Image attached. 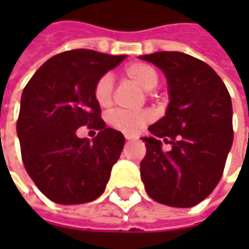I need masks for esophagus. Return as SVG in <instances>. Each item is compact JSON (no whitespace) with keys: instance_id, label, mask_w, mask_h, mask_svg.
<instances>
[{"instance_id":"obj_1","label":"esophagus","mask_w":249,"mask_h":249,"mask_svg":"<svg viewBox=\"0 0 249 249\" xmlns=\"http://www.w3.org/2000/svg\"><path fill=\"white\" fill-rule=\"evenodd\" d=\"M124 139L127 140V141H133V140H137V137H134L131 134H124Z\"/></svg>"}]
</instances>
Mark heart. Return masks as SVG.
Segmentation results:
<instances>
[{"label": "heart", "instance_id": "1", "mask_svg": "<svg viewBox=\"0 0 249 249\" xmlns=\"http://www.w3.org/2000/svg\"><path fill=\"white\" fill-rule=\"evenodd\" d=\"M124 74L129 77L131 82L137 83L141 89L145 91H152L157 89L159 84L158 71L148 63L136 62L129 65L124 69ZM113 77L109 73L102 74L94 84L92 94L94 98L98 102V105L107 108L112 104L113 98ZM152 120V113L149 110H124L115 109L109 112L108 115V123L113 129L127 133V134H136L144 126H147Z\"/></svg>", "mask_w": 249, "mask_h": 249}]
</instances>
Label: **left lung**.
I'll use <instances>...</instances> for the list:
<instances>
[{
    "mask_svg": "<svg viewBox=\"0 0 249 249\" xmlns=\"http://www.w3.org/2000/svg\"><path fill=\"white\" fill-rule=\"evenodd\" d=\"M166 74V115L142 137L140 163L145 191L159 204L191 208L217 186L233 144V108L225 83L204 61L176 51L140 56ZM172 145L161 149L160 139Z\"/></svg>",
    "mask_w": 249,
    "mask_h": 249,
    "instance_id": "obj_1",
    "label": "left lung"
}]
</instances>
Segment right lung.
<instances>
[{"instance_id":"add662e5","label":"right lung","mask_w":249,"mask_h":249,"mask_svg":"<svg viewBox=\"0 0 249 249\" xmlns=\"http://www.w3.org/2000/svg\"><path fill=\"white\" fill-rule=\"evenodd\" d=\"M126 55L72 50L43 63L26 84L16 131L24 169L48 199L86 204L104 193L124 145L123 134L107 127L94 98V84ZM99 130L90 142L75 131Z\"/></svg>"}]
</instances>
